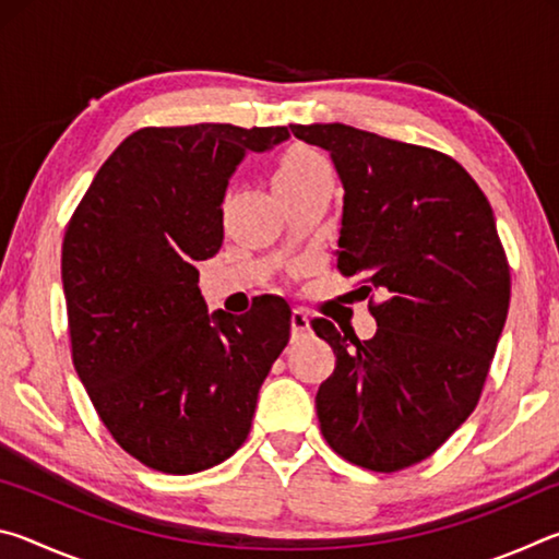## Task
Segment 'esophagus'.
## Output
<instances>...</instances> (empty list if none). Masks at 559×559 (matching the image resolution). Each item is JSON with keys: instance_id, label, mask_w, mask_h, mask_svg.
<instances>
[{"instance_id": "esophagus-1", "label": "esophagus", "mask_w": 559, "mask_h": 559, "mask_svg": "<svg viewBox=\"0 0 559 559\" xmlns=\"http://www.w3.org/2000/svg\"><path fill=\"white\" fill-rule=\"evenodd\" d=\"M290 330H293V337L306 335L308 330H310V316H308L302 308H293V313H290Z\"/></svg>"}]
</instances>
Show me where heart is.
<instances>
[{
  "mask_svg": "<svg viewBox=\"0 0 559 559\" xmlns=\"http://www.w3.org/2000/svg\"><path fill=\"white\" fill-rule=\"evenodd\" d=\"M323 173H330V169L325 159L318 153L308 147H290L288 153L281 157L276 175H273V185H276V192H281V189L302 185Z\"/></svg>",
  "mask_w": 559,
  "mask_h": 559,
  "instance_id": "b5f03b06",
  "label": "heart"
}]
</instances>
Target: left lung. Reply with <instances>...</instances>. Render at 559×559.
Returning a JSON list of instances; mask_svg holds the SVG:
<instances>
[{
  "mask_svg": "<svg viewBox=\"0 0 559 559\" xmlns=\"http://www.w3.org/2000/svg\"><path fill=\"white\" fill-rule=\"evenodd\" d=\"M290 132L328 150L343 182L337 269L382 296L370 340L313 320L337 357L316 396L320 431L349 463L400 471L431 456L484 390L510 306L496 216L437 150L343 122Z\"/></svg>",
  "mask_w": 559,
  "mask_h": 559,
  "instance_id": "8db88e82",
  "label": "left lung"
}]
</instances>
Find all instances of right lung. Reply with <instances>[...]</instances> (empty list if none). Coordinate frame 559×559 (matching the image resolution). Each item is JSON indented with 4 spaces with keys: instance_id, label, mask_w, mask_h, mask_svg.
Returning <instances> with one entry per match:
<instances>
[{
    "instance_id": "obj_1",
    "label": "right lung",
    "mask_w": 559,
    "mask_h": 559,
    "mask_svg": "<svg viewBox=\"0 0 559 559\" xmlns=\"http://www.w3.org/2000/svg\"><path fill=\"white\" fill-rule=\"evenodd\" d=\"M288 128H143L116 147L63 236L73 365L122 449L163 473L212 468L249 437L290 308L206 310L197 261L224 239L222 202L249 153Z\"/></svg>"
}]
</instances>
